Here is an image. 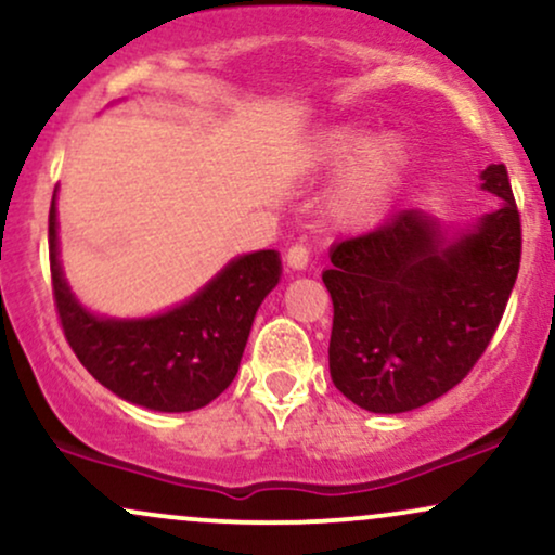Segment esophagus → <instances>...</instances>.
<instances>
[{
	"instance_id": "1",
	"label": "esophagus",
	"mask_w": 555,
	"mask_h": 555,
	"mask_svg": "<svg viewBox=\"0 0 555 555\" xmlns=\"http://www.w3.org/2000/svg\"><path fill=\"white\" fill-rule=\"evenodd\" d=\"M286 263H289V269L295 271L307 269V263H310V250H307V245L302 243L292 245V248L286 250Z\"/></svg>"
}]
</instances>
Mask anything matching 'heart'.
<instances>
[{
    "label": "heart",
    "mask_w": 555,
    "mask_h": 555,
    "mask_svg": "<svg viewBox=\"0 0 555 555\" xmlns=\"http://www.w3.org/2000/svg\"><path fill=\"white\" fill-rule=\"evenodd\" d=\"M315 170H346L331 196L333 217L346 224L375 222L385 211L405 168V146L396 137L379 139L366 126L325 129L310 146Z\"/></svg>",
    "instance_id": "obj_1"
}]
</instances>
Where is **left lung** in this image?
<instances>
[{"label": "left lung", "mask_w": 555, "mask_h": 555, "mask_svg": "<svg viewBox=\"0 0 555 555\" xmlns=\"http://www.w3.org/2000/svg\"><path fill=\"white\" fill-rule=\"evenodd\" d=\"M502 206L447 240L422 211H396L377 230L331 250L333 385L372 413H403L468 377L491 344L517 282L522 222L504 165L483 170Z\"/></svg>", "instance_id": "left-lung-1"}]
</instances>
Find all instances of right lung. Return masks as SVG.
<instances>
[{
    "instance_id": "right-lung-1",
    "label": "right lung",
    "mask_w": 555,
    "mask_h": 555,
    "mask_svg": "<svg viewBox=\"0 0 555 555\" xmlns=\"http://www.w3.org/2000/svg\"><path fill=\"white\" fill-rule=\"evenodd\" d=\"M51 289L66 344L118 398L152 411H196L237 375L260 302L279 284L276 250L232 260L189 302L146 320L95 318L72 297L56 258V198L49 209Z\"/></svg>"
}]
</instances>
